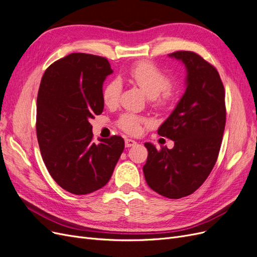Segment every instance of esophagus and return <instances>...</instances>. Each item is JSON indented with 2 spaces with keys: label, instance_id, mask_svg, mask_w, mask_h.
Wrapping results in <instances>:
<instances>
[{
  "label": "esophagus",
  "instance_id": "esophagus-1",
  "mask_svg": "<svg viewBox=\"0 0 257 257\" xmlns=\"http://www.w3.org/2000/svg\"><path fill=\"white\" fill-rule=\"evenodd\" d=\"M137 143L135 141H133V139H130V138H126L125 139V147L126 148H130V147H133L135 146Z\"/></svg>",
  "mask_w": 257,
  "mask_h": 257
}]
</instances>
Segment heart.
<instances>
[{"instance_id":"b5f03b06","label":"heart","mask_w":257,"mask_h":257,"mask_svg":"<svg viewBox=\"0 0 257 257\" xmlns=\"http://www.w3.org/2000/svg\"><path fill=\"white\" fill-rule=\"evenodd\" d=\"M128 79L131 82L136 84L148 97L153 99L157 105L166 104L173 96V91L169 87L170 80L168 76L149 61L138 62L132 66L128 72ZM120 94V81H110L103 92L104 103L107 106L115 105L118 103ZM145 121L146 120L142 116L133 113H125L120 118L119 125L127 133L137 134Z\"/></svg>"}]
</instances>
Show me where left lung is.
Segmentation results:
<instances>
[{"label": "left lung", "instance_id": "obj_1", "mask_svg": "<svg viewBox=\"0 0 257 257\" xmlns=\"http://www.w3.org/2000/svg\"><path fill=\"white\" fill-rule=\"evenodd\" d=\"M184 64L185 92L158 133L172 139L173 149L146 143L143 170L147 184L160 195L181 198L205 182L219 155L226 121L225 93L216 69L197 53L168 54Z\"/></svg>", "mask_w": 257, "mask_h": 257}]
</instances>
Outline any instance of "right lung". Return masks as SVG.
Returning a JSON list of instances; mask_svg holds the SVG:
<instances>
[{"mask_svg":"<svg viewBox=\"0 0 257 257\" xmlns=\"http://www.w3.org/2000/svg\"><path fill=\"white\" fill-rule=\"evenodd\" d=\"M112 73L105 58L71 53L46 69L41 81L36 135L42 157L53 180L75 195L103 188L124 149L120 136L95 144L90 124L103 112V83Z\"/></svg>","mask_w":257,"mask_h":257,"instance_id":"right-lung-1","label":"right lung"}]
</instances>
